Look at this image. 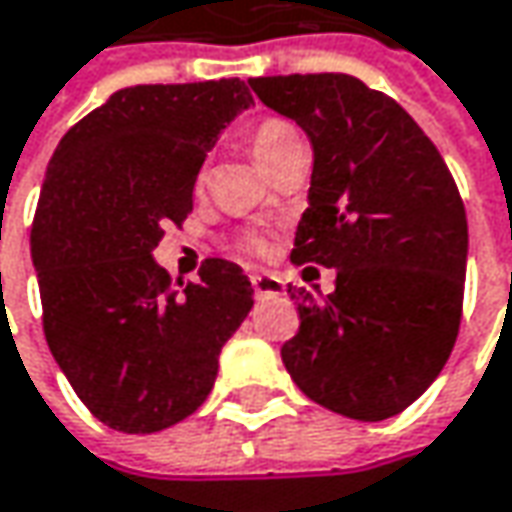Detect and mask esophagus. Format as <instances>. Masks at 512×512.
<instances>
[{"label":"esophagus","instance_id":"34e87169","mask_svg":"<svg viewBox=\"0 0 512 512\" xmlns=\"http://www.w3.org/2000/svg\"><path fill=\"white\" fill-rule=\"evenodd\" d=\"M252 286H255L257 295H283L286 286L278 275H269V272H255L252 275Z\"/></svg>","mask_w":512,"mask_h":512}]
</instances>
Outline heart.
<instances>
[{"mask_svg": "<svg viewBox=\"0 0 512 512\" xmlns=\"http://www.w3.org/2000/svg\"><path fill=\"white\" fill-rule=\"evenodd\" d=\"M300 145H303L300 131L283 117H266L249 131V148H252L257 163L266 171L275 166L278 160H283L292 148H300ZM246 249L249 252H263V243L257 237H246Z\"/></svg>", "mask_w": 512, "mask_h": 512, "instance_id": "heart-1", "label": "heart"}]
</instances>
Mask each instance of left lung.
Wrapping results in <instances>:
<instances>
[{
	"label": "left lung",
	"instance_id": "obj_1",
	"mask_svg": "<svg viewBox=\"0 0 512 512\" xmlns=\"http://www.w3.org/2000/svg\"><path fill=\"white\" fill-rule=\"evenodd\" d=\"M306 131L315 166L292 263L335 269V292L303 289L280 358L306 398L384 421L444 369L461 323L467 214L433 140L398 102L349 74L249 79Z\"/></svg>",
	"mask_w": 512,
	"mask_h": 512
}]
</instances>
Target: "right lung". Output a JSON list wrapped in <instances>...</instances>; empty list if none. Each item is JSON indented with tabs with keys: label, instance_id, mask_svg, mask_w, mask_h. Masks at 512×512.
Instances as JSON below:
<instances>
[{
	"label": "right lung",
	"instance_id": "1",
	"mask_svg": "<svg viewBox=\"0 0 512 512\" xmlns=\"http://www.w3.org/2000/svg\"><path fill=\"white\" fill-rule=\"evenodd\" d=\"M249 105L237 77L134 85L56 145L31 229L42 329L79 401L111 430L160 433L197 410L255 303L232 260L206 257L183 286L151 257L163 226L191 214L206 154Z\"/></svg>",
	"mask_w": 512,
	"mask_h": 512
}]
</instances>
